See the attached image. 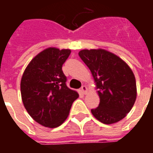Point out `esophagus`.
Wrapping results in <instances>:
<instances>
[{"mask_svg":"<svg viewBox=\"0 0 153 153\" xmlns=\"http://www.w3.org/2000/svg\"><path fill=\"white\" fill-rule=\"evenodd\" d=\"M82 94H86L87 92H88V88H87V86H82Z\"/></svg>","mask_w":153,"mask_h":153,"instance_id":"obj_1","label":"esophagus"}]
</instances>
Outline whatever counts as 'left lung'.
I'll use <instances>...</instances> for the list:
<instances>
[{"instance_id":"left-lung-1","label":"left lung","mask_w":153,"mask_h":153,"mask_svg":"<svg viewBox=\"0 0 153 153\" xmlns=\"http://www.w3.org/2000/svg\"><path fill=\"white\" fill-rule=\"evenodd\" d=\"M79 55L89 67L100 102L91 113L105 125L116 123L129 113L137 98L133 71L123 59L105 49H83Z\"/></svg>"}]
</instances>
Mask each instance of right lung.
<instances>
[{"mask_svg": "<svg viewBox=\"0 0 153 153\" xmlns=\"http://www.w3.org/2000/svg\"><path fill=\"white\" fill-rule=\"evenodd\" d=\"M70 49L48 48L32 59L23 73L20 93L23 104L37 123L48 128L61 126L79 94L66 85L62 64Z\"/></svg>", "mask_w": 153, "mask_h": 153, "instance_id": "add662e5", "label": "right lung"}]
</instances>
